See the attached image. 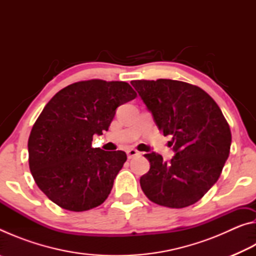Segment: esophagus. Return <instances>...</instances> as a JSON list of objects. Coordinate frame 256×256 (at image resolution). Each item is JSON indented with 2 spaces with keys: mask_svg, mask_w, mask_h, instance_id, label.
<instances>
[{
  "mask_svg": "<svg viewBox=\"0 0 256 256\" xmlns=\"http://www.w3.org/2000/svg\"><path fill=\"white\" fill-rule=\"evenodd\" d=\"M126 154H128V159H132V158L138 157V156L141 154L136 149H133V148H132V149H128V150L126 151Z\"/></svg>",
  "mask_w": 256,
  "mask_h": 256,
  "instance_id": "obj_1",
  "label": "esophagus"
}]
</instances>
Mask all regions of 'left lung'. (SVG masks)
<instances>
[{"label": "left lung", "instance_id": "1", "mask_svg": "<svg viewBox=\"0 0 256 256\" xmlns=\"http://www.w3.org/2000/svg\"><path fill=\"white\" fill-rule=\"evenodd\" d=\"M132 86L152 112L159 131L172 138L170 162L146 154L149 172L141 176L146 196L156 204L180 209L201 200L222 174L229 156L232 132L216 102L200 86L158 79L134 80Z\"/></svg>", "mask_w": 256, "mask_h": 256}]
</instances>
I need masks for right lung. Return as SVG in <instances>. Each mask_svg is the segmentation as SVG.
I'll return each mask as SVG.
<instances>
[{
	"mask_svg": "<svg viewBox=\"0 0 256 256\" xmlns=\"http://www.w3.org/2000/svg\"><path fill=\"white\" fill-rule=\"evenodd\" d=\"M136 97L128 82L92 79L66 86L46 104L30 132L28 154L34 180L50 201L81 212L106 200L126 154L92 148V138Z\"/></svg>",
	"mask_w": 256,
	"mask_h": 256,
	"instance_id": "right-lung-1",
	"label": "right lung"
}]
</instances>
